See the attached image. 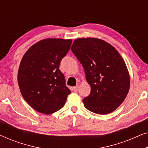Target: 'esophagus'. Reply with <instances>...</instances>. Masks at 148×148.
I'll use <instances>...</instances> for the list:
<instances>
[{"label":"esophagus","instance_id":"obj_1","mask_svg":"<svg viewBox=\"0 0 148 148\" xmlns=\"http://www.w3.org/2000/svg\"><path fill=\"white\" fill-rule=\"evenodd\" d=\"M78 89H79V86H77L73 87V90L74 92H77Z\"/></svg>","mask_w":148,"mask_h":148}]
</instances>
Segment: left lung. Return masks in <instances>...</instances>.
<instances>
[{"label":"left lung","instance_id":"1","mask_svg":"<svg viewBox=\"0 0 148 148\" xmlns=\"http://www.w3.org/2000/svg\"><path fill=\"white\" fill-rule=\"evenodd\" d=\"M71 50L84 69L91 92L83 99L91 112L106 114L125 100L130 87L126 64L119 52L108 42L93 38L74 40Z\"/></svg>","mask_w":148,"mask_h":148}]
</instances>
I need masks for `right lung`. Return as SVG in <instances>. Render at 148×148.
<instances>
[{"label": "right lung", "instance_id": "obj_1", "mask_svg": "<svg viewBox=\"0 0 148 148\" xmlns=\"http://www.w3.org/2000/svg\"><path fill=\"white\" fill-rule=\"evenodd\" d=\"M72 40L48 38L32 46L24 54L18 71V84L25 100L38 112L50 114L65 104L71 90L59 69Z\"/></svg>", "mask_w": 148, "mask_h": 148}]
</instances>
